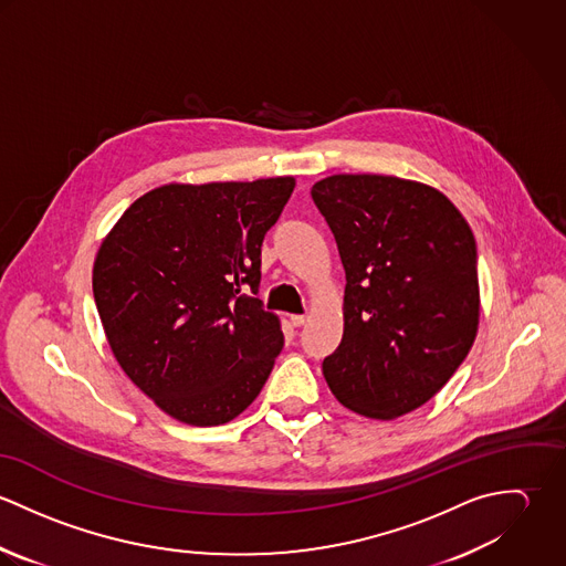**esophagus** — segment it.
I'll return each mask as SVG.
<instances>
[{
	"label": "esophagus",
	"mask_w": 566,
	"mask_h": 566,
	"mask_svg": "<svg viewBox=\"0 0 566 566\" xmlns=\"http://www.w3.org/2000/svg\"><path fill=\"white\" fill-rule=\"evenodd\" d=\"M290 323L294 324V326H303V324L307 323V316L292 314V316H290Z\"/></svg>",
	"instance_id": "34e87169"
}]
</instances>
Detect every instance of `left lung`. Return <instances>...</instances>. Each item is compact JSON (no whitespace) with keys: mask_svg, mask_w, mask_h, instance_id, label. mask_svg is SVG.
Listing matches in <instances>:
<instances>
[{"mask_svg":"<svg viewBox=\"0 0 566 566\" xmlns=\"http://www.w3.org/2000/svg\"><path fill=\"white\" fill-rule=\"evenodd\" d=\"M312 198L346 274L324 379L350 411L395 420L433 399L478 337L473 231L442 191L399 176L333 174Z\"/></svg>","mask_w":566,"mask_h":566,"instance_id":"8db88e82","label":"left lung"}]
</instances>
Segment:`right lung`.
<instances>
[{
  "label": "right lung",
  "instance_id": "1",
  "mask_svg": "<svg viewBox=\"0 0 566 566\" xmlns=\"http://www.w3.org/2000/svg\"><path fill=\"white\" fill-rule=\"evenodd\" d=\"M296 187L169 182L137 198L99 243L93 296L128 379L167 416L216 427L238 418L283 348L256 294L261 243Z\"/></svg>",
  "mask_w": 566,
  "mask_h": 566
}]
</instances>
